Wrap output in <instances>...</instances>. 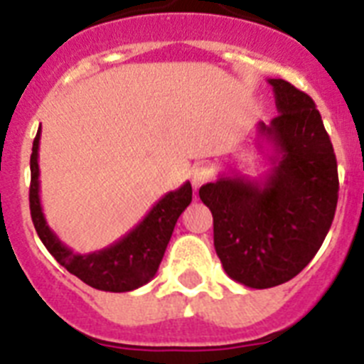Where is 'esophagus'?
<instances>
[{
    "label": "esophagus",
    "instance_id": "obj_1",
    "mask_svg": "<svg viewBox=\"0 0 364 364\" xmlns=\"http://www.w3.org/2000/svg\"><path fill=\"white\" fill-rule=\"evenodd\" d=\"M210 179H213V168L201 164V166H196L192 170V187H194V191H198L201 185L209 183Z\"/></svg>",
    "mask_w": 364,
    "mask_h": 364
}]
</instances>
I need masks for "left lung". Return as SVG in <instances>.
Here are the masks:
<instances>
[{"instance_id": "1", "label": "left lung", "mask_w": 364, "mask_h": 364, "mask_svg": "<svg viewBox=\"0 0 364 364\" xmlns=\"http://www.w3.org/2000/svg\"><path fill=\"white\" fill-rule=\"evenodd\" d=\"M268 83L279 114L255 131L259 151L262 141L272 149L268 170L250 177L231 168L200 188L225 274L252 289L281 285L309 264L338 200L337 159L314 102L285 79Z\"/></svg>"}]
</instances>
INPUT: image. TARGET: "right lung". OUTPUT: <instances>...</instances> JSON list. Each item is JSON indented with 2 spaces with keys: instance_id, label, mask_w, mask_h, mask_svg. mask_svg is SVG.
<instances>
[{
  "instance_id": "obj_1",
  "label": "right lung",
  "mask_w": 364,
  "mask_h": 364,
  "mask_svg": "<svg viewBox=\"0 0 364 364\" xmlns=\"http://www.w3.org/2000/svg\"><path fill=\"white\" fill-rule=\"evenodd\" d=\"M38 148L41 127L33 142L31 154V187L29 205L36 233L48 252L63 264L70 274L105 292H129L146 285L155 277L163 261L177 218L192 201L191 183H183L177 191L168 192L151 207L142 222L131 229L114 244L90 253H75L53 233L48 225L41 203V170H38Z\"/></svg>"
}]
</instances>
